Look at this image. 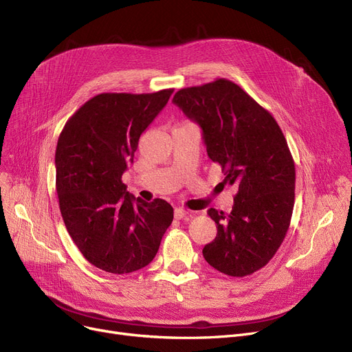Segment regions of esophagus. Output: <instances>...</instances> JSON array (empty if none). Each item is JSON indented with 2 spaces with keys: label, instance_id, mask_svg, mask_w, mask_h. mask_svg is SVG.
<instances>
[{
  "label": "esophagus",
  "instance_id": "34e87169",
  "mask_svg": "<svg viewBox=\"0 0 352 352\" xmlns=\"http://www.w3.org/2000/svg\"><path fill=\"white\" fill-rule=\"evenodd\" d=\"M187 211L184 210V208H175L174 210V217L177 218V219H182V218H186L187 217Z\"/></svg>",
  "mask_w": 352,
  "mask_h": 352
}]
</instances>
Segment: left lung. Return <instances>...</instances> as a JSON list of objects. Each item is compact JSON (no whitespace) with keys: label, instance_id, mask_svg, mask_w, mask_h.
Wrapping results in <instances>:
<instances>
[{"label":"left lung","instance_id":"obj_1","mask_svg":"<svg viewBox=\"0 0 352 352\" xmlns=\"http://www.w3.org/2000/svg\"><path fill=\"white\" fill-rule=\"evenodd\" d=\"M173 102L202 129L207 154L224 184L236 187L230 214L208 210L217 236L206 261L230 276L265 267L288 231L295 199V165L275 118L230 80L177 91Z\"/></svg>","mask_w":352,"mask_h":352}]
</instances>
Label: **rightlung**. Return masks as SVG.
I'll return each mask as SVG.
<instances>
[{
    "instance_id": "1",
    "label": "right lung",
    "mask_w": 352,
    "mask_h": 352,
    "mask_svg": "<svg viewBox=\"0 0 352 352\" xmlns=\"http://www.w3.org/2000/svg\"><path fill=\"white\" fill-rule=\"evenodd\" d=\"M173 92H104L80 107L60 134L55 187L64 224L85 260L102 271L128 274L150 264L173 223L168 202L135 198L121 179Z\"/></svg>"
}]
</instances>
